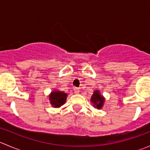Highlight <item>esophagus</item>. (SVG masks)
Segmentation results:
<instances>
[{
    "label": "esophagus",
    "mask_w": 150,
    "mask_h": 150,
    "mask_svg": "<svg viewBox=\"0 0 150 150\" xmlns=\"http://www.w3.org/2000/svg\"><path fill=\"white\" fill-rule=\"evenodd\" d=\"M74 91H75V93H79L80 89L78 88H74Z\"/></svg>",
    "instance_id": "1"
}]
</instances>
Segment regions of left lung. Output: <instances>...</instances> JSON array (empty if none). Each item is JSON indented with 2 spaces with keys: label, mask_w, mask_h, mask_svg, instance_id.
<instances>
[{
  "label": "left lung",
  "mask_w": 150,
  "mask_h": 150,
  "mask_svg": "<svg viewBox=\"0 0 150 150\" xmlns=\"http://www.w3.org/2000/svg\"><path fill=\"white\" fill-rule=\"evenodd\" d=\"M91 102L93 104V107L95 108L101 109L103 107L104 98L103 96L101 95L100 91L99 90H96L93 92V95L91 96Z\"/></svg>",
  "instance_id": "1"
}]
</instances>
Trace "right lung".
<instances>
[{"mask_svg":"<svg viewBox=\"0 0 150 150\" xmlns=\"http://www.w3.org/2000/svg\"><path fill=\"white\" fill-rule=\"evenodd\" d=\"M67 94L61 91H54L49 95L50 103L54 107H59L66 102Z\"/></svg>","mask_w":150,"mask_h":150,"instance_id":"add662e5","label":"right lung"}]
</instances>
